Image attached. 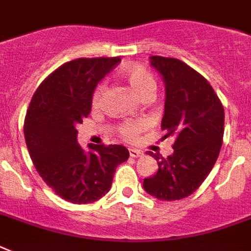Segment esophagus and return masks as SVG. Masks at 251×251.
Listing matches in <instances>:
<instances>
[{
    "label": "esophagus",
    "instance_id": "obj_1",
    "mask_svg": "<svg viewBox=\"0 0 251 251\" xmlns=\"http://www.w3.org/2000/svg\"><path fill=\"white\" fill-rule=\"evenodd\" d=\"M129 153L131 157H139L143 155V152H142V151H139V150H134V149L129 150Z\"/></svg>",
    "mask_w": 251,
    "mask_h": 251
}]
</instances>
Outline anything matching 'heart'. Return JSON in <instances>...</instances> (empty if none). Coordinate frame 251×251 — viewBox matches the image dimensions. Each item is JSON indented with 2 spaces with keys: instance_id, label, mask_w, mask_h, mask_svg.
I'll list each match as a JSON object with an SVG mask.
<instances>
[{
  "instance_id": "heart-1",
  "label": "heart",
  "mask_w": 251,
  "mask_h": 251,
  "mask_svg": "<svg viewBox=\"0 0 251 251\" xmlns=\"http://www.w3.org/2000/svg\"><path fill=\"white\" fill-rule=\"evenodd\" d=\"M120 74H121L122 79L129 84V87L137 96H139L141 99L152 98L156 91L157 83L156 79L147 69L138 66V65H133V66L122 69ZM104 92H105L104 83H99L95 87L94 92H92V106H98L100 104ZM146 127H147V124L143 120H131V121L122 122L118 127V133L122 139H125L129 143H134L139 139L141 133Z\"/></svg>"
}]
</instances>
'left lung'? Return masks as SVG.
I'll return each mask as SVG.
<instances>
[{
  "instance_id": "8db88e82",
  "label": "left lung",
  "mask_w": 251,
  "mask_h": 251,
  "mask_svg": "<svg viewBox=\"0 0 251 251\" xmlns=\"http://www.w3.org/2000/svg\"><path fill=\"white\" fill-rule=\"evenodd\" d=\"M151 65L165 82V110L161 130L175 138L173 153L164 159L147 151L159 164L143 187L161 201L193 194L218 160L224 135V106L208 80L182 61L152 56Z\"/></svg>"
}]
</instances>
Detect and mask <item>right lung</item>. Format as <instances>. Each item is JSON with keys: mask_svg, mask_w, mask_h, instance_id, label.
Returning a JSON list of instances; mask_svg holds the SVG:
<instances>
[{"mask_svg": "<svg viewBox=\"0 0 251 251\" xmlns=\"http://www.w3.org/2000/svg\"><path fill=\"white\" fill-rule=\"evenodd\" d=\"M120 57L76 58L50 73L35 91L25 118V138L37 173L57 195L86 204L110 190L114 172L129 159L121 145H99L86 153L76 126L88 117L96 84Z\"/></svg>", "mask_w": 251, "mask_h": 251, "instance_id": "right-lung-1", "label": "right lung"}]
</instances>
